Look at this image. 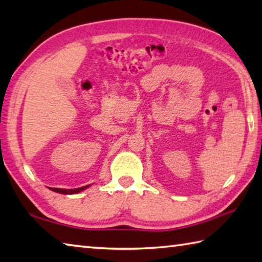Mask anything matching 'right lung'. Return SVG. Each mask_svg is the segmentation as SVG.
Returning <instances> with one entry per match:
<instances>
[{
	"mask_svg": "<svg viewBox=\"0 0 262 262\" xmlns=\"http://www.w3.org/2000/svg\"><path fill=\"white\" fill-rule=\"evenodd\" d=\"M89 186H84V187H81V188H75V189H61V188H52L51 190L59 192V194H65V195H71V194H77V192H80L82 190H84L85 188H88Z\"/></svg>",
	"mask_w": 262,
	"mask_h": 262,
	"instance_id": "add662e5",
	"label": "right lung"
}]
</instances>
